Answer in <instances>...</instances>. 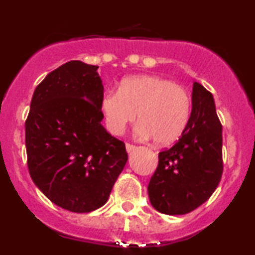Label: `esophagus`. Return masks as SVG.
I'll return each instance as SVG.
<instances>
[{"mask_svg":"<svg viewBox=\"0 0 255 255\" xmlns=\"http://www.w3.org/2000/svg\"><path fill=\"white\" fill-rule=\"evenodd\" d=\"M126 150H127L128 153H131V152H134L136 150V146L133 145V144H129V142H127V144H126Z\"/></svg>","mask_w":255,"mask_h":255,"instance_id":"esophagus-1","label":"esophagus"}]
</instances>
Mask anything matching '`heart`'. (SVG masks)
<instances>
[{"label":"heart","instance_id":"obj_1","mask_svg":"<svg viewBox=\"0 0 255 255\" xmlns=\"http://www.w3.org/2000/svg\"><path fill=\"white\" fill-rule=\"evenodd\" d=\"M105 125L114 135H121L136 118L135 135L169 145L181 136L191 115V98L181 85L151 74L125 78L119 90H109L101 99Z\"/></svg>","mask_w":255,"mask_h":255}]
</instances>
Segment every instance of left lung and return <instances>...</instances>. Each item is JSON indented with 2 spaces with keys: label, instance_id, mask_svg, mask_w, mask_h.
I'll list each match as a JSON object with an SVG mask.
<instances>
[{
  "label": "left lung",
  "instance_id": "8db88e82",
  "mask_svg": "<svg viewBox=\"0 0 255 255\" xmlns=\"http://www.w3.org/2000/svg\"><path fill=\"white\" fill-rule=\"evenodd\" d=\"M192 113L178 141L159 152L148 183L152 206L164 215H186L209 200L223 174L222 124L210 91L193 84Z\"/></svg>",
  "mask_w": 255,
  "mask_h": 255
}]
</instances>
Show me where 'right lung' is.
I'll return each instance as SVG.
<instances>
[{
	"mask_svg": "<svg viewBox=\"0 0 255 255\" xmlns=\"http://www.w3.org/2000/svg\"><path fill=\"white\" fill-rule=\"evenodd\" d=\"M98 66L71 61L36 87L25 122L31 178L68 211H95L108 201L128 154L102 126L103 84Z\"/></svg>",
	"mask_w": 255,
	"mask_h": 255,
	"instance_id": "add662e5",
	"label": "right lung"
}]
</instances>
